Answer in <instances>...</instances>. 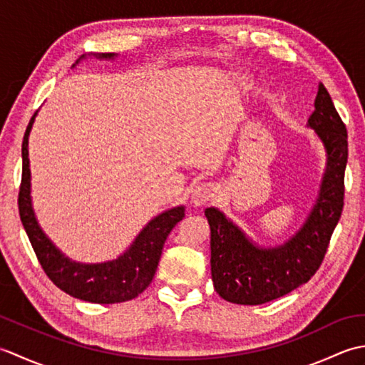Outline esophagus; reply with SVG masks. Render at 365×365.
<instances>
[{
  "instance_id": "esophagus-1",
  "label": "esophagus",
  "mask_w": 365,
  "mask_h": 365,
  "mask_svg": "<svg viewBox=\"0 0 365 365\" xmlns=\"http://www.w3.org/2000/svg\"><path fill=\"white\" fill-rule=\"evenodd\" d=\"M220 192V187L216 183H204V185H199V187L192 191V196H191V202L195 205H205L208 202H212V200L218 196Z\"/></svg>"
}]
</instances>
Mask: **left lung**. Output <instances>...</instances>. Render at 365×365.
<instances>
[{
  "label": "left lung",
  "instance_id": "left-lung-1",
  "mask_svg": "<svg viewBox=\"0 0 365 365\" xmlns=\"http://www.w3.org/2000/svg\"><path fill=\"white\" fill-rule=\"evenodd\" d=\"M309 127L324 144L328 168L311 216L289 242L273 250H259L220 210H205L212 230L213 285L226 301L255 306L281 298L306 284L322 265L344 210L348 160L346 127L323 84Z\"/></svg>",
  "mask_w": 365,
  "mask_h": 365
}]
</instances>
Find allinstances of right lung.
<instances>
[{
    "label": "right lung",
    "mask_w": 365,
    "mask_h": 365,
    "mask_svg": "<svg viewBox=\"0 0 365 365\" xmlns=\"http://www.w3.org/2000/svg\"><path fill=\"white\" fill-rule=\"evenodd\" d=\"M114 54H100V58H113ZM78 63V61H76ZM36 114L31 118L21 144V183L19 191V213L36 257L50 281L73 298L113 304L136 298L155 276L169 232L185 216L183 207L161 213L152 220L136 237L130 250L118 260L97 265H83L64 257L37 226L29 197V160L28 136Z\"/></svg>",
    "instance_id": "right-lung-1"
}]
</instances>
